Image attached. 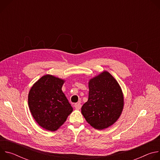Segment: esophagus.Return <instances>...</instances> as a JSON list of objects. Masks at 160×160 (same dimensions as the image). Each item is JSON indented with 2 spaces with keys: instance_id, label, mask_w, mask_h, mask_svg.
I'll return each mask as SVG.
<instances>
[{
  "instance_id": "1",
  "label": "esophagus",
  "mask_w": 160,
  "mask_h": 160,
  "mask_svg": "<svg viewBox=\"0 0 160 160\" xmlns=\"http://www.w3.org/2000/svg\"><path fill=\"white\" fill-rule=\"evenodd\" d=\"M74 107L77 109H80V108H81V107H82V106H81V104L80 103H75V104H74Z\"/></svg>"
}]
</instances>
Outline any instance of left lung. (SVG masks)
Listing matches in <instances>:
<instances>
[{
	"label": "left lung",
	"instance_id": "left-lung-1",
	"mask_svg": "<svg viewBox=\"0 0 160 160\" xmlns=\"http://www.w3.org/2000/svg\"><path fill=\"white\" fill-rule=\"evenodd\" d=\"M88 101L82 107L85 119L97 130L107 128L122 115L123 94L118 82L108 72L104 71L90 79Z\"/></svg>",
	"mask_w": 160,
	"mask_h": 160
}]
</instances>
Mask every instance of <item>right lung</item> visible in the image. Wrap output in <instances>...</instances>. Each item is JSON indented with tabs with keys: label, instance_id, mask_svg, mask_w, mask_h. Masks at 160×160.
<instances>
[{
	"label": "right lung",
	"instance_id": "obj_1",
	"mask_svg": "<svg viewBox=\"0 0 160 160\" xmlns=\"http://www.w3.org/2000/svg\"><path fill=\"white\" fill-rule=\"evenodd\" d=\"M65 80L51 75L38 80L28 93V106L37 123L43 128L56 131L66 122L73 108L62 91Z\"/></svg>",
	"mask_w": 160,
	"mask_h": 160
}]
</instances>
